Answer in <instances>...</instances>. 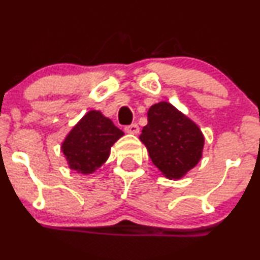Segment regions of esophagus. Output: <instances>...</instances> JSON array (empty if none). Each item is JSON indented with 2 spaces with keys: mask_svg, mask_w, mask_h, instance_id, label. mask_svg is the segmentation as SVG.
<instances>
[{
  "mask_svg": "<svg viewBox=\"0 0 260 260\" xmlns=\"http://www.w3.org/2000/svg\"><path fill=\"white\" fill-rule=\"evenodd\" d=\"M124 132L129 133V134H138L139 133V127L137 123L129 124V126L124 127Z\"/></svg>",
  "mask_w": 260,
  "mask_h": 260,
  "instance_id": "34e87169",
  "label": "esophagus"
}]
</instances>
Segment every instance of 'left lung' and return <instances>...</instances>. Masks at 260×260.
Here are the masks:
<instances>
[{
	"label": "left lung",
	"instance_id": "left-lung-1",
	"mask_svg": "<svg viewBox=\"0 0 260 260\" xmlns=\"http://www.w3.org/2000/svg\"><path fill=\"white\" fill-rule=\"evenodd\" d=\"M140 140L149 156L169 178H181L202 157L204 137L198 126L171 104H155L148 111V124Z\"/></svg>",
	"mask_w": 260,
	"mask_h": 260
}]
</instances>
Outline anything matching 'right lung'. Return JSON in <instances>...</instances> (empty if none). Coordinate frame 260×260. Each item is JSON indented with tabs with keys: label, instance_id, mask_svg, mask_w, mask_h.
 Listing matches in <instances>:
<instances>
[{
	"label": "right lung",
	"instance_id": "right-lung-1",
	"mask_svg": "<svg viewBox=\"0 0 260 260\" xmlns=\"http://www.w3.org/2000/svg\"><path fill=\"white\" fill-rule=\"evenodd\" d=\"M123 132L99 111L88 112L71 131L62 144L70 168L91 174L107 160L111 147Z\"/></svg>",
	"mask_w": 260,
	"mask_h": 260
}]
</instances>
